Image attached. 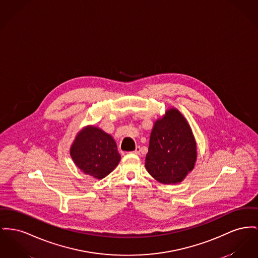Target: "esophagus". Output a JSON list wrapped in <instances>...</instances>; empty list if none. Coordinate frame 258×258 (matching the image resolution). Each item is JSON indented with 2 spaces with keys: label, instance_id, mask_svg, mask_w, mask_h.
<instances>
[{
  "label": "esophagus",
  "instance_id": "obj_1",
  "mask_svg": "<svg viewBox=\"0 0 258 258\" xmlns=\"http://www.w3.org/2000/svg\"><path fill=\"white\" fill-rule=\"evenodd\" d=\"M140 151H141V148H140V146H137L136 150H135V151H133V153H134V154H137V155H138V154L140 153Z\"/></svg>",
  "mask_w": 258,
  "mask_h": 258
}]
</instances>
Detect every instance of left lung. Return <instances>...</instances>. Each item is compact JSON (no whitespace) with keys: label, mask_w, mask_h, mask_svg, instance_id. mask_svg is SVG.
Instances as JSON below:
<instances>
[{"label":"left lung","mask_w":258,"mask_h":258,"mask_svg":"<svg viewBox=\"0 0 258 258\" xmlns=\"http://www.w3.org/2000/svg\"><path fill=\"white\" fill-rule=\"evenodd\" d=\"M197 159L190 125L176 109H169L152 130L145 167L156 180L174 184L184 179Z\"/></svg>","instance_id":"obj_1"}]
</instances>
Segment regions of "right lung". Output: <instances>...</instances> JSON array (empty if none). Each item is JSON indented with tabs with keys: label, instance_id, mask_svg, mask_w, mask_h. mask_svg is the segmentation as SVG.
Listing matches in <instances>:
<instances>
[{
	"label": "right lung",
	"instance_id": "right-lung-1",
	"mask_svg": "<svg viewBox=\"0 0 258 258\" xmlns=\"http://www.w3.org/2000/svg\"><path fill=\"white\" fill-rule=\"evenodd\" d=\"M70 154L77 167L98 179L107 176L121 160L113 137L94 126L79 133Z\"/></svg>",
	"mask_w": 258,
	"mask_h": 258
}]
</instances>
